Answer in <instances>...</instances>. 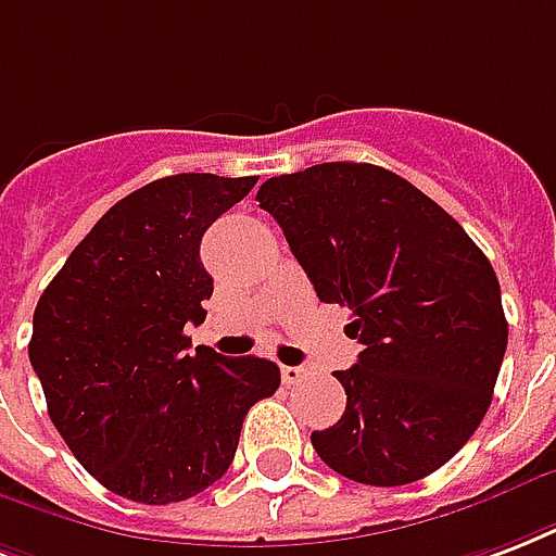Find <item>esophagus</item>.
Instances as JSON below:
<instances>
[{"label": "esophagus", "instance_id": "esophagus-1", "mask_svg": "<svg viewBox=\"0 0 556 556\" xmlns=\"http://www.w3.org/2000/svg\"><path fill=\"white\" fill-rule=\"evenodd\" d=\"M306 370L303 367H282V381L286 384H296V381H303Z\"/></svg>", "mask_w": 556, "mask_h": 556}]
</instances>
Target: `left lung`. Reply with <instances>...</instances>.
<instances>
[{
  "label": "left lung",
  "mask_w": 556,
  "mask_h": 556,
  "mask_svg": "<svg viewBox=\"0 0 556 556\" xmlns=\"http://www.w3.org/2000/svg\"><path fill=\"white\" fill-rule=\"evenodd\" d=\"M256 201L324 303L353 312L362 355L338 370L346 410L312 446L338 476L400 486L431 476L481 426L507 350L502 288L481 248L405 177L320 163Z\"/></svg>",
  "instance_id": "1"
}]
</instances>
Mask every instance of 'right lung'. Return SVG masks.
<instances>
[{"instance_id":"obj_1","label":"right lung","mask_w":556,"mask_h":556,"mask_svg":"<svg viewBox=\"0 0 556 556\" xmlns=\"http://www.w3.org/2000/svg\"><path fill=\"white\" fill-rule=\"evenodd\" d=\"M256 177L172 175L110 206L34 308L28 358L72 455L110 493L186 502L230 469L248 410L279 367L194 346L210 224Z\"/></svg>"}]
</instances>
